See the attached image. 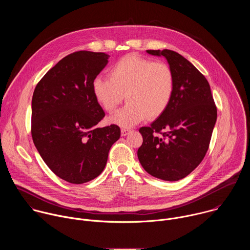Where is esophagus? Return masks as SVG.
<instances>
[{
	"label": "esophagus",
	"instance_id": "esophagus-1",
	"mask_svg": "<svg viewBox=\"0 0 250 250\" xmlns=\"http://www.w3.org/2000/svg\"><path fill=\"white\" fill-rule=\"evenodd\" d=\"M122 136H125V135H127L131 130L130 129H126V128H122Z\"/></svg>",
	"mask_w": 250,
	"mask_h": 250
}]
</instances>
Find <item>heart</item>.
Listing matches in <instances>:
<instances>
[{
    "mask_svg": "<svg viewBox=\"0 0 250 250\" xmlns=\"http://www.w3.org/2000/svg\"><path fill=\"white\" fill-rule=\"evenodd\" d=\"M175 88V77L167 63L153 62L134 54L117 61L110 69V79L97 76L92 82L96 100L113 113L123 102L127 103L109 123L131 127L146 117L160 116L169 105Z\"/></svg>",
    "mask_w": 250,
    "mask_h": 250,
    "instance_id": "b5f03b06",
    "label": "heart"
}]
</instances>
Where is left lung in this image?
I'll list each match as a JSON object with an SVG mask.
<instances>
[{"mask_svg":"<svg viewBox=\"0 0 250 250\" xmlns=\"http://www.w3.org/2000/svg\"><path fill=\"white\" fill-rule=\"evenodd\" d=\"M146 52L167 60L175 88L167 109L149 126L139 128L144 142L137 157L151 176L178 181L204 159L217 122V108L208 82L185 57L168 49Z\"/></svg>","mask_w":250,"mask_h":250,"instance_id":"left-lung-1","label":"left lung"}]
</instances>
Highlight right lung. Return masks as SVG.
Masks as SVG:
<instances>
[{
	"label": "right lung",
	"instance_id": "add662e5",
	"mask_svg": "<svg viewBox=\"0 0 250 250\" xmlns=\"http://www.w3.org/2000/svg\"><path fill=\"white\" fill-rule=\"evenodd\" d=\"M109 57L84 50L69 54L33 92V144L49 169L69 183L83 184L98 177L121 136L116 125L97 127L104 113L93 94L92 82Z\"/></svg>",
	"mask_w": 250,
	"mask_h": 250
}]
</instances>
